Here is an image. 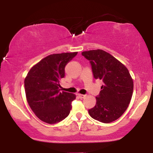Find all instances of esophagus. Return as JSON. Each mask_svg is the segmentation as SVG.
Returning a JSON list of instances; mask_svg holds the SVG:
<instances>
[{
    "instance_id": "esophagus-1",
    "label": "esophagus",
    "mask_w": 153,
    "mask_h": 153,
    "mask_svg": "<svg viewBox=\"0 0 153 153\" xmlns=\"http://www.w3.org/2000/svg\"><path fill=\"white\" fill-rule=\"evenodd\" d=\"M78 96H79V98H80V99H84V98L85 97V95L80 94H78Z\"/></svg>"
}]
</instances>
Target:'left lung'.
<instances>
[{"mask_svg": "<svg viewBox=\"0 0 153 153\" xmlns=\"http://www.w3.org/2000/svg\"><path fill=\"white\" fill-rule=\"evenodd\" d=\"M82 55L90 61L95 79L103 82L96 103L88 110L93 119L103 123L118 119L127 110L132 96L133 80L122 62L102 50L85 51Z\"/></svg>", "mask_w": 153, "mask_h": 153, "instance_id": "left-lung-1", "label": "left lung"}]
</instances>
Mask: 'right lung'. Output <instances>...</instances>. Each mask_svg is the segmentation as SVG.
Returning <instances> with one entry per match:
<instances>
[{
  "mask_svg": "<svg viewBox=\"0 0 153 153\" xmlns=\"http://www.w3.org/2000/svg\"><path fill=\"white\" fill-rule=\"evenodd\" d=\"M78 52L53 54L31 68L24 80L26 100L40 120L56 124L69 115L75 94L61 92L59 82L65 77L66 65Z\"/></svg>",
  "mask_w": 153,
  "mask_h": 153,
  "instance_id": "add662e5",
  "label": "right lung"
}]
</instances>
